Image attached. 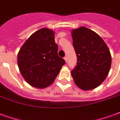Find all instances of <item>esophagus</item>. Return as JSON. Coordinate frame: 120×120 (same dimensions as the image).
<instances>
[{
  "instance_id": "obj_1",
  "label": "esophagus",
  "mask_w": 120,
  "mask_h": 120,
  "mask_svg": "<svg viewBox=\"0 0 120 120\" xmlns=\"http://www.w3.org/2000/svg\"><path fill=\"white\" fill-rule=\"evenodd\" d=\"M64 60H65V62H67V56H65Z\"/></svg>"
}]
</instances>
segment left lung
Listing matches in <instances>:
<instances>
[{"label":"left lung","instance_id":"1","mask_svg":"<svg viewBox=\"0 0 120 120\" xmlns=\"http://www.w3.org/2000/svg\"><path fill=\"white\" fill-rule=\"evenodd\" d=\"M77 56L71 75L81 89L95 88L105 80L111 65V55L104 40L92 30L82 26L72 31Z\"/></svg>","mask_w":120,"mask_h":120}]
</instances>
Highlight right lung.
<instances>
[{"label":"right lung","mask_w":120,"mask_h":120,"mask_svg":"<svg viewBox=\"0 0 120 120\" xmlns=\"http://www.w3.org/2000/svg\"><path fill=\"white\" fill-rule=\"evenodd\" d=\"M58 49L54 32L48 28L40 29L25 41L18 55V65L29 85L44 88L54 81L65 64Z\"/></svg>","instance_id":"add662e5"}]
</instances>
